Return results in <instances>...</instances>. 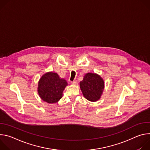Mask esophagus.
Returning a JSON list of instances; mask_svg holds the SVG:
<instances>
[{
	"instance_id": "1",
	"label": "esophagus",
	"mask_w": 150,
	"mask_h": 150,
	"mask_svg": "<svg viewBox=\"0 0 150 150\" xmlns=\"http://www.w3.org/2000/svg\"><path fill=\"white\" fill-rule=\"evenodd\" d=\"M77 81H76V80H75V81H72L71 82V83L72 84V85H76L77 84Z\"/></svg>"
}]
</instances>
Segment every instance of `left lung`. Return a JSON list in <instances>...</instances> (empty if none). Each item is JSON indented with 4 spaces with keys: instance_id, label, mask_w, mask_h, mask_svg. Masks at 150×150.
Wrapping results in <instances>:
<instances>
[{
    "instance_id": "8db88e82",
    "label": "left lung",
    "mask_w": 150,
    "mask_h": 150,
    "mask_svg": "<svg viewBox=\"0 0 150 150\" xmlns=\"http://www.w3.org/2000/svg\"><path fill=\"white\" fill-rule=\"evenodd\" d=\"M79 87L83 97L88 101L94 102L101 98L104 88V82L97 74L87 73L80 82Z\"/></svg>"
}]
</instances>
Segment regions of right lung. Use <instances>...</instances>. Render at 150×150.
Here are the masks:
<instances>
[{
    "label": "right lung",
    "instance_id": "right-lung-1",
    "mask_svg": "<svg viewBox=\"0 0 150 150\" xmlns=\"http://www.w3.org/2000/svg\"><path fill=\"white\" fill-rule=\"evenodd\" d=\"M68 85L67 81L57 73L48 72L42 75L38 82L37 91L40 98L49 104L58 102Z\"/></svg>",
    "mask_w": 150,
    "mask_h": 150
}]
</instances>
